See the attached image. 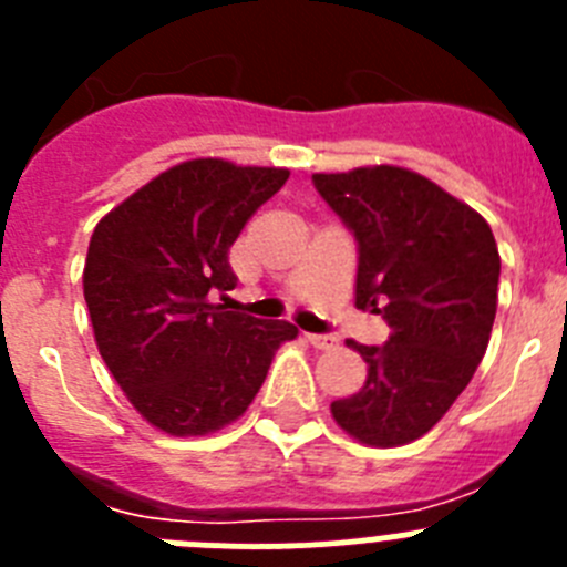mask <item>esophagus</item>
<instances>
[{
    "mask_svg": "<svg viewBox=\"0 0 567 567\" xmlns=\"http://www.w3.org/2000/svg\"><path fill=\"white\" fill-rule=\"evenodd\" d=\"M307 340L315 349H320V352H329V349L338 346V338H334V334H307Z\"/></svg>",
    "mask_w": 567,
    "mask_h": 567,
    "instance_id": "obj_1",
    "label": "esophagus"
}]
</instances>
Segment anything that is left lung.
<instances>
[{
    "label": "left lung",
    "instance_id": "1",
    "mask_svg": "<svg viewBox=\"0 0 567 567\" xmlns=\"http://www.w3.org/2000/svg\"><path fill=\"white\" fill-rule=\"evenodd\" d=\"M312 184L358 240L354 303L389 323L383 346L352 343L369 378L332 414L365 445L412 443L483 360L497 315V240L483 215L412 169L315 173Z\"/></svg>",
    "mask_w": 567,
    "mask_h": 567
}]
</instances>
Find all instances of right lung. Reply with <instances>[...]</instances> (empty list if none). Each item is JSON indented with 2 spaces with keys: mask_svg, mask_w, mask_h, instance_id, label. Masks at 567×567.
<instances>
[{
  "mask_svg": "<svg viewBox=\"0 0 567 567\" xmlns=\"http://www.w3.org/2000/svg\"><path fill=\"white\" fill-rule=\"evenodd\" d=\"M289 169L195 158L167 169L93 229L84 264L99 352L130 403L175 437L209 434L247 412L289 320L227 312L229 247Z\"/></svg>",
  "mask_w": 567,
  "mask_h": 567,
  "instance_id": "right-lung-1",
  "label": "right lung"
}]
</instances>
